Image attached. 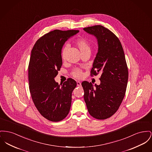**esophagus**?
<instances>
[{
	"label": "esophagus",
	"mask_w": 152,
	"mask_h": 152,
	"mask_svg": "<svg viewBox=\"0 0 152 152\" xmlns=\"http://www.w3.org/2000/svg\"><path fill=\"white\" fill-rule=\"evenodd\" d=\"M81 82H80V81H77V86L78 87L81 86Z\"/></svg>",
	"instance_id": "obj_1"
}]
</instances>
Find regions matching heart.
Masks as SVG:
<instances>
[{"instance_id": "obj_1", "label": "heart", "mask_w": 152, "mask_h": 152, "mask_svg": "<svg viewBox=\"0 0 152 152\" xmlns=\"http://www.w3.org/2000/svg\"><path fill=\"white\" fill-rule=\"evenodd\" d=\"M76 45L79 49L81 54L91 52V48H90L89 44L88 43V41L84 38H80L78 39H77V41H76ZM68 49V46L67 45H66L63 48V49H62L61 58H63V60H64L66 57ZM73 75L74 77H75L76 78H81L82 77L83 73L80 70L76 69L73 72Z\"/></svg>"}]
</instances>
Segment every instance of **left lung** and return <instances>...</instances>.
Returning a JSON list of instances; mask_svg holds the SVG:
<instances>
[{
    "instance_id": "8db88e82",
    "label": "left lung",
    "mask_w": 152,
    "mask_h": 152,
    "mask_svg": "<svg viewBox=\"0 0 152 152\" xmlns=\"http://www.w3.org/2000/svg\"><path fill=\"white\" fill-rule=\"evenodd\" d=\"M83 29L98 44L91 76L101 73L99 85L82 82L84 99L91 116L106 119L116 113L125 96L129 73L124 51L118 38L107 28L95 25Z\"/></svg>"
}]
</instances>
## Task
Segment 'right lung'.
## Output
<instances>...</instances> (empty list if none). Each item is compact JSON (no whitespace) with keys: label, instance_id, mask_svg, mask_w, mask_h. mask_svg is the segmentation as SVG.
<instances>
[{"label":"right lung","instance_id":"1","mask_svg":"<svg viewBox=\"0 0 152 152\" xmlns=\"http://www.w3.org/2000/svg\"><path fill=\"white\" fill-rule=\"evenodd\" d=\"M79 31H50L37 41L31 50L28 69L31 96L39 113L50 121H62L71 108L72 93L76 87V81L69 78L63 85H59L54 77L63 64V45Z\"/></svg>","mask_w":152,"mask_h":152}]
</instances>
